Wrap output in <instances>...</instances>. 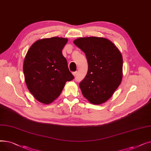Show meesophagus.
Segmentation results:
<instances>
[{
    "label": "esophagus",
    "mask_w": 151,
    "mask_h": 151,
    "mask_svg": "<svg viewBox=\"0 0 151 151\" xmlns=\"http://www.w3.org/2000/svg\"><path fill=\"white\" fill-rule=\"evenodd\" d=\"M76 73H77L76 71H73V72L72 73V74L73 75V76H75L76 75Z\"/></svg>",
    "instance_id": "1"
}]
</instances>
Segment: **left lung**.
<instances>
[{
	"mask_svg": "<svg viewBox=\"0 0 151 151\" xmlns=\"http://www.w3.org/2000/svg\"><path fill=\"white\" fill-rule=\"evenodd\" d=\"M73 43L85 53L88 63V73L80 83L83 96L92 104L105 103L122 81L121 52L110 40L102 37L79 38Z\"/></svg>",
	"mask_w": 151,
	"mask_h": 151,
	"instance_id": "left-lung-1",
	"label": "left lung"
}]
</instances>
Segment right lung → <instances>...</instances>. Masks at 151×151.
<instances>
[{"instance_id": "obj_1", "label": "right lung", "mask_w": 151, "mask_h": 151, "mask_svg": "<svg viewBox=\"0 0 151 151\" xmlns=\"http://www.w3.org/2000/svg\"><path fill=\"white\" fill-rule=\"evenodd\" d=\"M68 39L38 40L29 49L24 60L26 84L36 100L49 104L62 92L65 83L74 79L62 51Z\"/></svg>"}]
</instances>
